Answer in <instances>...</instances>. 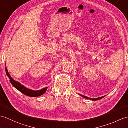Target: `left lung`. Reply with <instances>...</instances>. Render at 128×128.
I'll use <instances>...</instances> for the list:
<instances>
[{"label": "left lung", "mask_w": 128, "mask_h": 128, "mask_svg": "<svg viewBox=\"0 0 128 128\" xmlns=\"http://www.w3.org/2000/svg\"><path fill=\"white\" fill-rule=\"evenodd\" d=\"M81 96H82V97H84V98H86V99H90L91 100H99V99H102V98L104 97V96H102V97H100V98H94V99H92V98H89L87 96H82V95H81Z\"/></svg>", "instance_id": "8db88e82"}]
</instances>
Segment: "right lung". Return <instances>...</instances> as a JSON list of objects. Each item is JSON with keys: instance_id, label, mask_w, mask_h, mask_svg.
Returning <instances> with one entry per match:
<instances>
[{"instance_id": "obj_1", "label": "right lung", "mask_w": 128, "mask_h": 128, "mask_svg": "<svg viewBox=\"0 0 128 128\" xmlns=\"http://www.w3.org/2000/svg\"><path fill=\"white\" fill-rule=\"evenodd\" d=\"M5 71H6V73L7 76L10 78V81L11 82V84H12L14 87H15L17 90H18L20 92H21V93H22L23 94L26 95V96H31V97H36V96H40L41 95H42L44 93V92L46 91L47 88H48V87H46L42 89V90H37V91L29 90V89H28L26 88L25 87H24L23 85L20 84L19 82H16L14 81V80L10 76V74H8L6 68H5Z\"/></svg>"}]
</instances>
